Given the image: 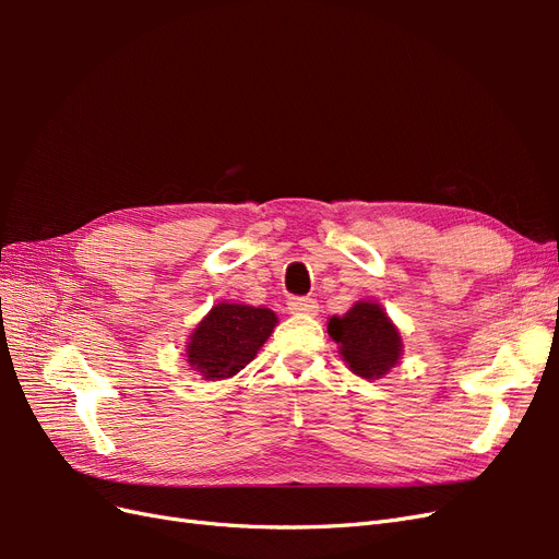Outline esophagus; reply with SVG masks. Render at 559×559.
<instances>
[{"mask_svg":"<svg viewBox=\"0 0 559 559\" xmlns=\"http://www.w3.org/2000/svg\"><path fill=\"white\" fill-rule=\"evenodd\" d=\"M289 310L294 314H317V300L308 298V296H298V298H289Z\"/></svg>","mask_w":559,"mask_h":559,"instance_id":"obj_1","label":"esophagus"}]
</instances>
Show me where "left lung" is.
Returning a JSON list of instances; mask_svg holds the SVG:
<instances>
[{"label":"left lung","mask_w":559,"mask_h":559,"mask_svg":"<svg viewBox=\"0 0 559 559\" xmlns=\"http://www.w3.org/2000/svg\"><path fill=\"white\" fill-rule=\"evenodd\" d=\"M329 335L354 376L380 380L396 368L403 357L399 326L378 300H357L343 314L329 319Z\"/></svg>","instance_id":"1"}]
</instances>
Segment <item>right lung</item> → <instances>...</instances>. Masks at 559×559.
<instances>
[{"label": "right lung", "mask_w": 559, "mask_h": 559, "mask_svg": "<svg viewBox=\"0 0 559 559\" xmlns=\"http://www.w3.org/2000/svg\"><path fill=\"white\" fill-rule=\"evenodd\" d=\"M275 326L277 314L270 308L216 302L189 335L186 361L202 380L233 378L257 357Z\"/></svg>", "instance_id": "right-lung-1"}]
</instances>
